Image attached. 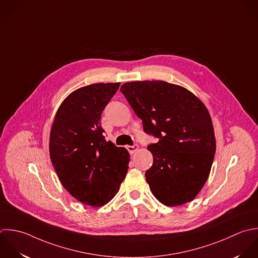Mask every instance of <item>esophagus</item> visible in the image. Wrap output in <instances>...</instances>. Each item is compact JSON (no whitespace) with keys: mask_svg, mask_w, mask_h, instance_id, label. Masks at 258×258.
Wrapping results in <instances>:
<instances>
[{"mask_svg":"<svg viewBox=\"0 0 258 258\" xmlns=\"http://www.w3.org/2000/svg\"><path fill=\"white\" fill-rule=\"evenodd\" d=\"M126 150L128 151L130 154H134L139 150V146L138 145H134V146H126Z\"/></svg>","mask_w":258,"mask_h":258,"instance_id":"34e87169","label":"esophagus"}]
</instances>
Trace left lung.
Instances as JSON below:
<instances>
[{"mask_svg": "<svg viewBox=\"0 0 258 258\" xmlns=\"http://www.w3.org/2000/svg\"><path fill=\"white\" fill-rule=\"evenodd\" d=\"M120 91L143 120L146 134L159 140L148 146L153 166L146 179L166 206L192 201L206 183L216 141L204 103L188 89L165 81H134Z\"/></svg>", "mask_w": 258, "mask_h": 258, "instance_id": "left-lung-1", "label": "left lung"}]
</instances>
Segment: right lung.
I'll list each match as a JSON object with an SVG mask.
<instances>
[{"mask_svg":"<svg viewBox=\"0 0 258 258\" xmlns=\"http://www.w3.org/2000/svg\"><path fill=\"white\" fill-rule=\"evenodd\" d=\"M120 83H96L69 94L59 106L50 133V159L63 187L93 207L118 192L130 154L103 136L100 117Z\"/></svg>","mask_w":258,"mask_h":258,"instance_id":"1","label":"right lung"}]
</instances>
